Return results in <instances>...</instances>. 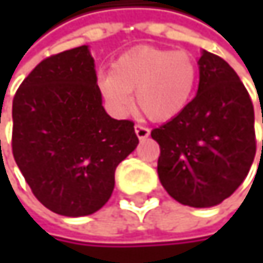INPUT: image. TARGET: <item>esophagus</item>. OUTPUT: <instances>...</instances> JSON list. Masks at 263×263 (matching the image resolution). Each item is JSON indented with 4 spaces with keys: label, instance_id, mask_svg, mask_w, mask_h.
<instances>
[{
    "label": "esophagus",
    "instance_id": "34e87169",
    "mask_svg": "<svg viewBox=\"0 0 263 263\" xmlns=\"http://www.w3.org/2000/svg\"><path fill=\"white\" fill-rule=\"evenodd\" d=\"M134 129H135V134H137V137H138L140 140L147 138V137H149V134H151V129H149V128L141 126V125H135V126H134Z\"/></svg>",
    "mask_w": 263,
    "mask_h": 263
}]
</instances>
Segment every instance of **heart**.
Masks as SVG:
<instances>
[{"mask_svg": "<svg viewBox=\"0 0 263 263\" xmlns=\"http://www.w3.org/2000/svg\"><path fill=\"white\" fill-rule=\"evenodd\" d=\"M198 79L192 54L140 45L120 54L99 78V89L116 116H125L135 91L138 108L154 122H167L187 108Z\"/></svg>", "mask_w": 263, "mask_h": 263, "instance_id": "heart-1", "label": "heart"}]
</instances>
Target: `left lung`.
Returning <instances> with one entry per match:
<instances>
[{
  "instance_id": "left-lung-1",
  "label": "left lung",
  "mask_w": 263,
  "mask_h": 263,
  "mask_svg": "<svg viewBox=\"0 0 263 263\" xmlns=\"http://www.w3.org/2000/svg\"><path fill=\"white\" fill-rule=\"evenodd\" d=\"M198 94L183 112L151 132L160 144L158 177L190 207H213L248 175L256 155L254 108L236 71L202 51Z\"/></svg>"
}]
</instances>
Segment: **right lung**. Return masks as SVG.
<instances>
[{"label":"right lung","instance_id":"1","mask_svg":"<svg viewBox=\"0 0 263 263\" xmlns=\"http://www.w3.org/2000/svg\"><path fill=\"white\" fill-rule=\"evenodd\" d=\"M13 158L48 210L86 216L114 190L117 166L138 144L131 120L102 106L88 45L39 62L13 97Z\"/></svg>","mask_w":263,"mask_h":263}]
</instances>
